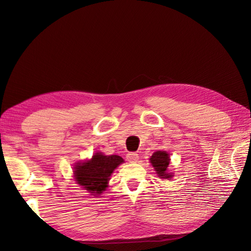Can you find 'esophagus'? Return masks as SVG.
Instances as JSON below:
<instances>
[{
	"label": "esophagus",
	"mask_w": 251,
	"mask_h": 251,
	"mask_svg": "<svg viewBox=\"0 0 251 251\" xmlns=\"http://www.w3.org/2000/svg\"><path fill=\"white\" fill-rule=\"evenodd\" d=\"M126 158H127V161L130 162V163H136V162H138V159H139V156H138L137 153L131 152V153L127 154Z\"/></svg>",
	"instance_id": "esophagus-1"
}]
</instances>
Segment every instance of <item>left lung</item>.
<instances>
[{
	"mask_svg": "<svg viewBox=\"0 0 251 251\" xmlns=\"http://www.w3.org/2000/svg\"><path fill=\"white\" fill-rule=\"evenodd\" d=\"M170 162L169 154L166 151H156L150 157V163L155 170L157 176L162 179H168L173 177V174H168V165Z\"/></svg>",
	"mask_w": 251,
	"mask_h": 251,
	"instance_id": "obj_1",
	"label": "left lung"
}]
</instances>
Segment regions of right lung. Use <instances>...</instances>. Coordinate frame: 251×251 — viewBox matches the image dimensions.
I'll use <instances>...</instances> for the list:
<instances>
[{"instance_id":"1","label":"right lung","mask_w":251,"mask_h":251,"mask_svg":"<svg viewBox=\"0 0 251 251\" xmlns=\"http://www.w3.org/2000/svg\"><path fill=\"white\" fill-rule=\"evenodd\" d=\"M122 163L124 159L119 155H104L97 152L89 161L75 164L73 177L82 189L88 191L90 195L98 196L108 188L110 176Z\"/></svg>"}]
</instances>
